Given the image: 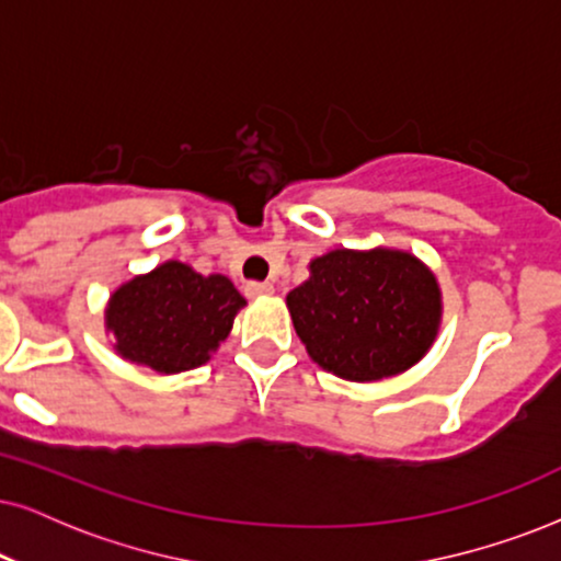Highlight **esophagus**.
<instances>
[{
    "mask_svg": "<svg viewBox=\"0 0 561 561\" xmlns=\"http://www.w3.org/2000/svg\"><path fill=\"white\" fill-rule=\"evenodd\" d=\"M272 293H274V287L268 285V282H248V285H245L248 297H266Z\"/></svg>",
    "mask_w": 561,
    "mask_h": 561,
    "instance_id": "esophagus-1",
    "label": "esophagus"
}]
</instances>
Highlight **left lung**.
<instances>
[{"label": "left lung", "mask_w": 561, "mask_h": 561, "mask_svg": "<svg viewBox=\"0 0 561 561\" xmlns=\"http://www.w3.org/2000/svg\"><path fill=\"white\" fill-rule=\"evenodd\" d=\"M297 336L323 370L380 380L420 363L435 342L439 289L411 253L331 251L287 295Z\"/></svg>", "instance_id": "8db88e82"}]
</instances>
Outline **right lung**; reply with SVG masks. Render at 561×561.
<instances>
[{
	"instance_id": "obj_1",
	"label": "right lung",
	"mask_w": 561,
	"mask_h": 561,
	"mask_svg": "<svg viewBox=\"0 0 561 561\" xmlns=\"http://www.w3.org/2000/svg\"><path fill=\"white\" fill-rule=\"evenodd\" d=\"M243 305L228 276H202L168 261L116 289L105 323L122 357L158 373H181L207 363Z\"/></svg>"
}]
</instances>
